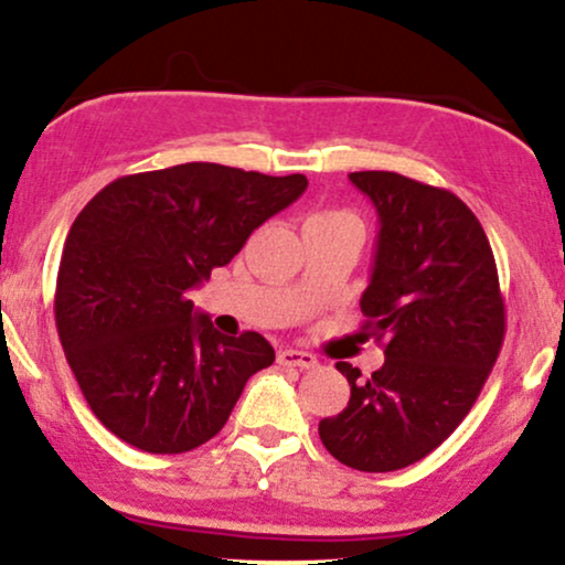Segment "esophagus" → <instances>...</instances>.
<instances>
[{
	"label": "esophagus",
	"mask_w": 565,
	"mask_h": 565,
	"mask_svg": "<svg viewBox=\"0 0 565 565\" xmlns=\"http://www.w3.org/2000/svg\"><path fill=\"white\" fill-rule=\"evenodd\" d=\"M277 362H280L282 367H301V370H311L320 364L315 354H309V351H301V349H280L277 351Z\"/></svg>",
	"instance_id": "34e87169"
}]
</instances>
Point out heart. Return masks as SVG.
I'll return each instance as SVG.
<instances>
[{"label": "heart", "mask_w": 565, "mask_h": 565, "mask_svg": "<svg viewBox=\"0 0 565 565\" xmlns=\"http://www.w3.org/2000/svg\"><path fill=\"white\" fill-rule=\"evenodd\" d=\"M317 218H341V222H356L354 216L347 214V211H320V214H315Z\"/></svg>", "instance_id": "heart-1"}]
</instances>
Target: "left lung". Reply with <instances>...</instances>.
Masks as SVG:
<instances>
[{
  "instance_id": "1",
  "label": "left lung",
  "mask_w": 565,
  "mask_h": 565,
  "mask_svg": "<svg viewBox=\"0 0 565 565\" xmlns=\"http://www.w3.org/2000/svg\"><path fill=\"white\" fill-rule=\"evenodd\" d=\"M349 179L381 222L360 307L386 362L370 377L335 364L351 396L320 420V439L343 466L388 473L423 460L466 420L505 341V301L487 232L455 192L394 171Z\"/></svg>"
}]
</instances>
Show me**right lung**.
<instances>
[{
  "mask_svg": "<svg viewBox=\"0 0 565 565\" xmlns=\"http://www.w3.org/2000/svg\"><path fill=\"white\" fill-rule=\"evenodd\" d=\"M218 163L118 177L65 237L55 322L78 388L110 434L150 455L214 439L248 377L275 362L264 335H222L190 290L307 190Z\"/></svg>",
  "mask_w": 565,
  "mask_h": 565,
  "instance_id": "add662e5",
  "label": "right lung"
}]
</instances>
